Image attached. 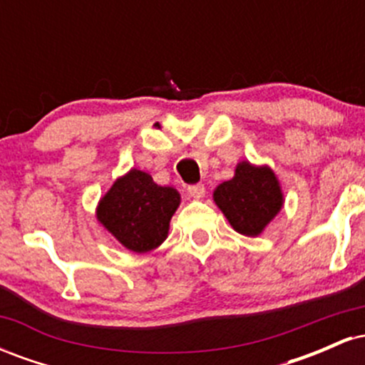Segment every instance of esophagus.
I'll list each match as a JSON object with an SVG mask.
<instances>
[{
  "label": "esophagus",
  "instance_id": "esophagus-1",
  "mask_svg": "<svg viewBox=\"0 0 365 365\" xmlns=\"http://www.w3.org/2000/svg\"><path fill=\"white\" fill-rule=\"evenodd\" d=\"M188 195L194 197V199H202L204 195H206V187L202 185V183H195V185H190L187 188Z\"/></svg>",
  "mask_w": 365,
  "mask_h": 365
}]
</instances>
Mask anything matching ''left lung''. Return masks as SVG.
Masks as SVG:
<instances>
[{
	"mask_svg": "<svg viewBox=\"0 0 365 365\" xmlns=\"http://www.w3.org/2000/svg\"><path fill=\"white\" fill-rule=\"evenodd\" d=\"M215 202L238 233L255 237L283 206L278 180L267 166L240 163L235 177L217 185Z\"/></svg>",
	"mask_w": 365,
	"mask_h": 365,
	"instance_id": "1",
	"label": "left lung"
}]
</instances>
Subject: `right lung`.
<instances>
[{
	"instance_id": "right-lung-1",
	"label": "right lung",
	"mask_w": 365,
	"mask_h": 365,
	"mask_svg": "<svg viewBox=\"0 0 365 365\" xmlns=\"http://www.w3.org/2000/svg\"><path fill=\"white\" fill-rule=\"evenodd\" d=\"M178 204L175 188L159 187L150 175L132 170L103 197L98 220L121 245L144 254L165 242Z\"/></svg>"
}]
</instances>
